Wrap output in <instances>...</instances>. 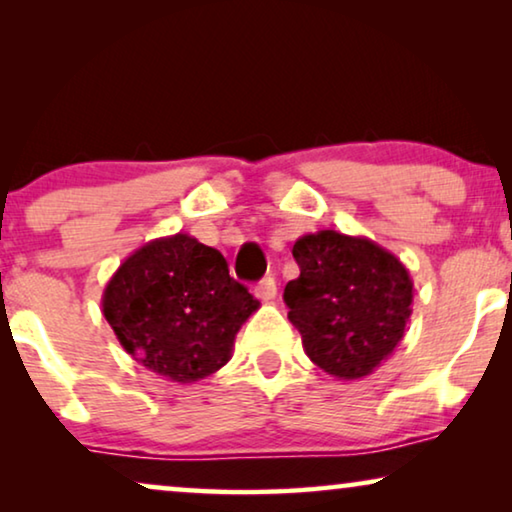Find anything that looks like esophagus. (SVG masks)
<instances>
[{
  "mask_svg": "<svg viewBox=\"0 0 512 512\" xmlns=\"http://www.w3.org/2000/svg\"><path fill=\"white\" fill-rule=\"evenodd\" d=\"M256 296L263 300V303H270V300H275V296H277V282H275V277H265V279H261V282L256 284Z\"/></svg>",
  "mask_w": 512,
  "mask_h": 512,
  "instance_id": "esophagus-1",
  "label": "esophagus"
}]
</instances>
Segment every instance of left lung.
I'll return each mask as SVG.
<instances>
[{
	"instance_id": "1",
	"label": "left lung",
	"mask_w": 512,
	"mask_h": 512,
	"mask_svg": "<svg viewBox=\"0 0 512 512\" xmlns=\"http://www.w3.org/2000/svg\"><path fill=\"white\" fill-rule=\"evenodd\" d=\"M300 275L284 289L289 319L312 363L361 380L405 335L415 284L389 249L361 235L319 230L293 244Z\"/></svg>"
}]
</instances>
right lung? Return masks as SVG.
Instances as JSON below:
<instances>
[{"instance_id":"right-lung-1","label":"right lung","mask_w":512,"mask_h":512,"mask_svg":"<svg viewBox=\"0 0 512 512\" xmlns=\"http://www.w3.org/2000/svg\"><path fill=\"white\" fill-rule=\"evenodd\" d=\"M258 307L221 251L186 233L132 251L102 293V314L125 352L179 384L226 366L237 331Z\"/></svg>"}]
</instances>
